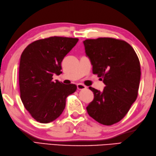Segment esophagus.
<instances>
[{"label": "esophagus", "instance_id": "34e87169", "mask_svg": "<svg viewBox=\"0 0 156 156\" xmlns=\"http://www.w3.org/2000/svg\"><path fill=\"white\" fill-rule=\"evenodd\" d=\"M77 87L78 90H84V89H86L87 87L82 83H78L77 85Z\"/></svg>", "mask_w": 156, "mask_h": 156}]
</instances>
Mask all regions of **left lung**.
I'll use <instances>...</instances> for the list:
<instances>
[{
	"instance_id": "obj_1",
	"label": "left lung",
	"mask_w": 156,
	"mask_h": 156,
	"mask_svg": "<svg viewBox=\"0 0 156 156\" xmlns=\"http://www.w3.org/2000/svg\"><path fill=\"white\" fill-rule=\"evenodd\" d=\"M86 56L106 85L103 91L90 87L94 94L86 109L91 118L112 125L124 118L136 100L141 78L140 62L134 49L123 40L99 37L83 41Z\"/></svg>"
}]
</instances>
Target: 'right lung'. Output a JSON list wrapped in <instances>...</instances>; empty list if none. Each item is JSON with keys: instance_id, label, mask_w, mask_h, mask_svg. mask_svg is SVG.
<instances>
[{"instance_id": "1", "label": "right lung", "mask_w": 156, "mask_h": 156, "mask_svg": "<svg viewBox=\"0 0 156 156\" xmlns=\"http://www.w3.org/2000/svg\"><path fill=\"white\" fill-rule=\"evenodd\" d=\"M78 38L50 37L29 44L22 52L19 71L21 99L31 116L41 123L56 120L64 110L66 98L77 90L53 75L62 73L61 62Z\"/></svg>"}]
</instances>
